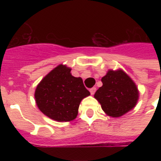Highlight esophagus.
Returning <instances> with one entry per match:
<instances>
[{"instance_id": "obj_1", "label": "esophagus", "mask_w": 161, "mask_h": 161, "mask_svg": "<svg viewBox=\"0 0 161 161\" xmlns=\"http://www.w3.org/2000/svg\"><path fill=\"white\" fill-rule=\"evenodd\" d=\"M96 91H97V88H91V89H90V92H91V95H94L95 92H96Z\"/></svg>"}]
</instances>
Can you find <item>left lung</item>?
I'll return each instance as SVG.
<instances>
[{"label":"left lung","mask_w":161,"mask_h":161,"mask_svg":"<svg viewBox=\"0 0 161 161\" xmlns=\"http://www.w3.org/2000/svg\"><path fill=\"white\" fill-rule=\"evenodd\" d=\"M103 86L96 91L94 97L106 115L120 117L135 107L139 99L135 82L122 70H109L102 78Z\"/></svg>","instance_id":"left-lung-1"}]
</instances>
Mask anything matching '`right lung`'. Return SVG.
I'll return each instance as SVG.
<instances>
[{"instance_id": "obj_1", "label": "right lung", "mask_w": 161, "mask_h": 161, "mask_svg": "<svg viewBox=\"0 0 161 161\" xmlns=\"http://www.w3.org/2000/svg\"><path fill=\"white\" fill-rule=\"evenodd\" d=\"M71 69L59 64L37 85L34 97L44 115L58 121H70L77 117L81 101L91 93L83 79L75 77Z\"/></svg>"}]
</instances>
